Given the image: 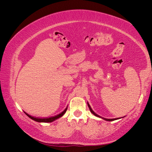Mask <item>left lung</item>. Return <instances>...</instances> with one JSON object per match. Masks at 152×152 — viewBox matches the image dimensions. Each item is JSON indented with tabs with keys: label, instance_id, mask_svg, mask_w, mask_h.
<instances>
[{
	"label": "left lung",
	"instance_id": "1",
	"mask_svg": "<svg viewBox=\"0 0 152 152\" xmlns=\"http://www.w3.org/2000/svg\"><path fill=\"white\" fill-rule=\"evenodd\" d=\"M87 105H88V107H89V110H90L91 112L92 113H93V114L94 115H95V116H96V117H99V118H103V119H104V120L107 121H115V120H117V119H119V118H106L101 117V116L98 115V114H96V113L93 111V110H92V108H91V106L89 105V104L88 102H87Z\"/></svg>",
	"mask_w": 152,
	"mask_h": 152
}]
</instances>
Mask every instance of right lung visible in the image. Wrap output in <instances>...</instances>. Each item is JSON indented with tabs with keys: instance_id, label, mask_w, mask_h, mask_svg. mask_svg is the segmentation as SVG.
<instances>
[{
	"instance_id": "obj_1",
	"label": "right lung",
	"mask_w": 152,
	"mask_h": 152,
	"mask_svg": "<svg viewBox=\"0 0 152 152\" xmlns=\"http://www.w3.org/2000/svg\"><path fill=\"white\" fill-rule=\"evenodd\" d=\"M67 108H68V106L67 107L65 108V110H64V111L63 112H61V113H59V115H56L54 117H50V118H35V117H31V115H28V113H26V112L25 114L27 116H28L29 118H30L31 119H32L33 121H35L36 122H45V123H48V122H52L54 121L57 120V119L59 118L60 117H61L64 114H65L67 110Z\"/></svg>"
}]
</instances>
